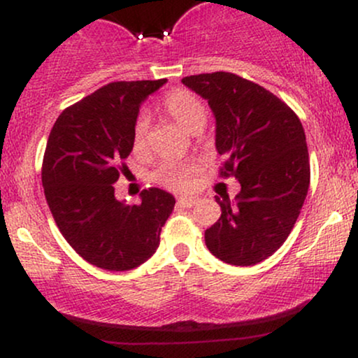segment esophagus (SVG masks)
Listing matches in <instances>:
<instances>
[{
  "label": "esophagus",
  "instance_id": "obj_1",
  "mask_svg": "<svg viewBox=\"0 0 358 358\" xmlns=\"http://www.w3.org/2000/svg\"><path fill=\"white\" fill-rule=\"evenodd\" d=\"M176 203H178L180 207H185V208H192L193 205L196 203V199H193V196H180V199L176 200Z\"/></svg>",
  "mask_w": 358,
  "mask_h": 358
}]
</instances>
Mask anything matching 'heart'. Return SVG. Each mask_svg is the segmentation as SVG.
<instances>
[{"label": "heart", "mask_w": 358, "mask_h": 358, "mask_svg": "<svg viewBox=\"0 0 358 358\" xmlns=\"http://www.w3.org/2000/svg\"><path fill=\"white\" fill-rule=\"evenodd\" d=\"M163 110L166 116L173 119L188 133H199L207 122V108L195 94L188 89L178 87L170 90L163 97ZM148 131H150V119L146 114H139L133 126V148L136 153H141L148 143ZM195 163H165L153 173V180L162 187L173 192H183L190 188L193 175H195Z\"/></svg>", "instance_id": "obj_1"}]
</instances>
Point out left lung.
<instances>
[{
    "label": "left lung",
    "instance_id": "left-lung-1",
    "mask_svg": "<svg viewBox=\"0 0 358 358\" xmlns=\"http://www.w3.org/2000/svg\"><path fill=\"white\" fill-rule=\"evenodd\" d=\"M182 82L215 114V146L224 158L219 175L241 183L236 203L215 196L222 213L205 231V244L227 264H257L287 239L306 199L305 129L286 102L236 73H199Z\"/></svg>",
    "mask_w": 358,
    "mask_h": 358
}]
</instances>
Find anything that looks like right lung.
Returning <instances> with one entry per match:
<instances>
[{
  "mask_svg": "<svg viewBox=\"0 0 358 358\" xmlns=\"http://www.w3.org/2000/svg\"><path fill=\"white\" fill-rule=\"evenodd\" d=\"M166 79L110 82L62 110L42 163L45 199L72 249L109 271L138 268L155 254L175 199L159 188L141 192V203L114 196L141 102Z\"/></svg>",
  "mask_w": 358,
  "mask_h": 358,
  "instance_id": "add662e5",
  "label": "right lung"
}]
</instances>
